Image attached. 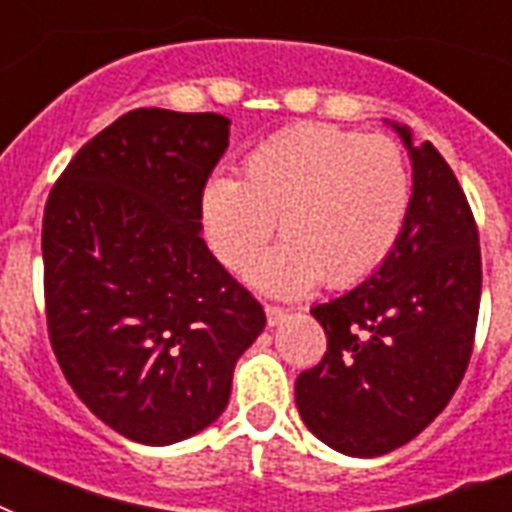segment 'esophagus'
Here are the masks:
<instances>
[{"mask_svg": "<svg viewBox=\"0 0 512 512\" xmlns=\"http://www.w3.org/2000/svg\"><path fill=\"white\" fill-rule=\"evenodd\" d=\"M265 319H268V324L271 327H276V324H281V321L287 319V308H281V305H265Z\"/></svg>", "mask_w": 512, "mask_h": 512, "instance_id": "esophagus-1", "label": "esophagus"}]
</instances>
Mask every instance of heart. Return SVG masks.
<instances>
[{"mask_svg":"<svg viewBox=\"0 0 512 512\" xmlns=\"http://www.w3.org/2000/svg\"><path fill=\"white\" fill-rule=\"evenodd\" d=\"M412 175L396 140L332 124H297L249 151L241 180L204 185L201 217L217 260L244 273L279 217L281 244L249 271L273 295L372 276L404 233Z\"/></svg>","mask_w":512,"mask_h":512,"instance_id":"obj_1","label":"heart"}]
</instances>
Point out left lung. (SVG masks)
Returning a JSON list of instances; mask_svg holds the SVG:
<instances>
[{
    "label": "left lung",
    "instance_id": "8db88e82",
    "mask_svg": "<svg viewBox=\"0 0 512 512\" xmlns=\"http://www.w3.org/2000/svg\"><path fill=\"white\" fill-rule=\"evenodd\" d=\"M404 138L412 207L396 249L345 295L311 308L327 353L300 372L295 401L313 436L350 457H380L428 428L465 377L478 305L481 247L468 196L425 140Z\"/></svg>",
    "mask_w": 512,
    "mask_h": 512
}]
</instances>
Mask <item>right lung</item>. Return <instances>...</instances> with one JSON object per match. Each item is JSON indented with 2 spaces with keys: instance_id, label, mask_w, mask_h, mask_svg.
I'll list each match as a JSON object with an SVG mask.
<instances>
[{
  "instance_id": "1",
  "label": "right lung",
  "mask_w": 512,
  "mask_h": 512,
  "mask_svg": "<svg viewBox=\"0 0 512 512\" xmlns=\"http://www.w3.org/2000/svg\"><path fill=\"white\" fill-rule=\"evenodd\" d=\"M228 119L135 108L84 143L42 220L44 311L60 369L116 433L164 446L223 414L263 305L201 239Z\"/></svg>"
}]
</instances>
